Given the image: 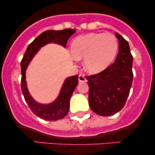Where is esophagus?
<instances>
[{"instance_id":"obj_1","label":"esophagus","mask_w":155,"mask_h":155,"mask_svg":"<svg viewBox=\"0 0 155 155\" xmlns=\"http://www.w3.org/2000/svg\"><path fill=\"white\" fill-rule=\"evenodd\" d=\"M78 79H79V82H86L87 81L86 78H85L84 75H83V74H80Z\"/></svg>"}]
</instances>
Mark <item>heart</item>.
Masks as SVG:
<instances>
[{
	"mask_svg": "<svg viewBox=\"0 0 155 155\" xmlns=\"http://www.w3.org/2000/svg\"><path fill=\"white\" fill-rule=\"evenodd\" d=\"M117 49V39L110 33L80 35L71 44L73 58L76 60L84 59V68L92 74L105 70L114 59Z\"/></svg>",
	"mask_w": 155,
	"mask_h": 155,
	"instance_id": "heart-1",
	"label": "heart"
}]
</instances>
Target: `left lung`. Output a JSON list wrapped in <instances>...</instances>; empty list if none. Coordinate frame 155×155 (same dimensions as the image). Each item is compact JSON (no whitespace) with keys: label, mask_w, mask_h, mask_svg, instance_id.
Here are the masks:
<instances>
[{"label":"left lung","mask_w":155,"mask_h":155,"mask_svg":"<svg viewBox=\"0 0 155 155\" xmlns=\"http://www.w3.org/2000/svg\"><path fill=\"white\" fill-rule=\"evenodd\" d=\"M119 51L114 63L102 72L86 76L89 85V104L100 116H111L125 104L132 85L133 56L129 44L118 33Z\"/></svg>","instance_id":"8db88e82"}]
</instances>
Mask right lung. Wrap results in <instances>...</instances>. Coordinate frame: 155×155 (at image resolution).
<instances>
[{
  "label": "right lung",
  "instance_id": "add662e5",
  "mask_svg": "<svg viewBox=\"0 0 155 155\" xmlns=\"http://www.w3.org/2000/svg\"><path fill=\"white\" fill-rule=\"evenodd\" d=\"M75 32V30L71 28L64 29L63 31L49 30L43 32L28 45L21 61L22 92L24 95L25 100L32 112L41 119L48 121H57L61 120L66 116L70 108L71 97L78 84L79 76L75 75L66 78L56 100L50 104H43L35 101L28 91L25 77L26 69L32 59L42 47L48 44L54 43L65 47L68 38Z\"/></svg>",
  "mask_w": 155,
  "mask_h": 155
}]
</instances>
